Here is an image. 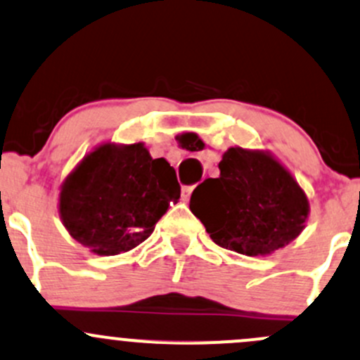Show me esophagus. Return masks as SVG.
Wrapping results in <instances>:
<instances>
[{
	"mask_svg": "<svg viewBox=\"0 0 360 360\" xmlns=\"http://www.w3.org/2000/svg\"><path fill=\"white\" fill-rule=\"evenodd\" d=\"M191 191L193 186H183V190H181V200H183V202H188L191 196Z\"/></svg>",
	"mask_w": 360,
	"mask_h": 360,
	"instance_id": "34e87169",
	"label": "esophagus"
}]
</instances>
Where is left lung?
Returning <instances> with one entry per match:
<instances>
[{"label":"left lung","mask_w":360,"mask_h":360,"mask_svg":"<svg viewBox=\"0 0 360 360\" xmlns=\"http://www.w3.org/2000/svg\"><path fill=\"white\" fill-rule=\"evenodd\" d=\"M221 176L196 186L190 209L215 245L243 255H267L304 229L309 202L278 160L264 151L229 148Z\"/></svg>","instance_id":"8db88e82"}]
</instances>
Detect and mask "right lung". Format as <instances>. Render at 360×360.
<instances>
[{"mask_svg": "<svg viewBox=\"0 0 360 360\" xmlns=\"http://www.w3.org/2000/svg\"><path fill=\"white\" fill-rule=\"evenodd\" d=\"M181 186L165 158L143 143H107L91 151L63 183L60 215L70 236L98 255L129 252L153 233Z\"/></svg>", "mask_w": 360, "mask_h": 360, "instance_id": "add662e5", "label": "right lung"}]
</instances>
